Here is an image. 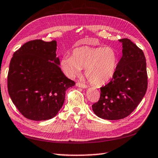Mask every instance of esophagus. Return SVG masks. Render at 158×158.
<instances>
[{"instance_id":"esophagus-1","label":"esophagus","mask_w":158,"mask_h":158,"mask_svg":"<svg viewBox=\"0 0 158 158\" xmlns=\"http://www.w3.org/2000/svg\"><path fill=\"white\" fill-rule=\"evenodd\" d=\"M76 85H77V86L80 87V88H83V89L87 88V85H86V84L84 83H81V82H77V83L76 84Z\"/></svg>"}]
</instances>
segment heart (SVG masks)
Listing matches in <instances>:
<instances>
[{"label": "heart", "instance_id": "b5f03b06", "mask_svg": "<svg viewBox=\"0 0 158 158\" xmlns=\"http://www.w3.org/2000/svg\"><path fill=\"white\" fill-rule=\"evenodd\" d=\"M118 61V52L112 47L83 46L74 49L73 55L63 56L61 66L70 77L85 68L89 81L96 86H102L114 77Z\"/></svg>", "mask_w": 158, "mask_h": 158}]
</instances>
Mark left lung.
I'll use <instances>...</instances> for the list:
<instances>
[{
	"label": "left lung",
	"instance_id": "8db88e82",
	"mask_svg": "<svg viewBox=\"0 0 158 158\" xmlns=\"http://www.w3.org/2000/svg\"><path fill=\"white\" fill-rule=\"evenodd\" d=\"M123 56L116 73L106 85L101 87L100 98L92 105L96 116L119 120L129 116L144 97L148 88L146 60L142 49L129 39L119 40Z\"/></svg>",
	"mask_w": 158,
	"mask_h": 158
}]
</instances>
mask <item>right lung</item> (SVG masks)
<instances>
[{"label": "right lung", "mask_w": 158, "mask_h": 158, "mask_svg": "<svg viewBox=\"0 0 158 158\" xmlns=\"http://www.w3.org/2000/svg\"><path fill=\"white\" fill-rule=\"evenodd\" d=\"M56 42L35 40L15 52L8 74L12 102L23 116L32 121L55 117L64 104L65 91L75 85L59 65Z\"/></svg>", "instance_id": "obj_1"}]
</instances>
